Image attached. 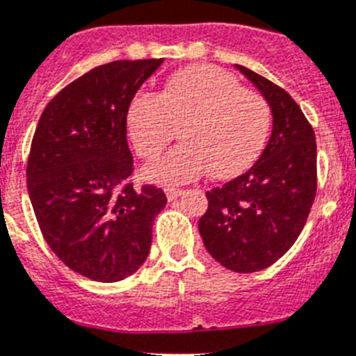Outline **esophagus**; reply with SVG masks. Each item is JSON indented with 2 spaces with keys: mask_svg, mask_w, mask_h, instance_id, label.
I'll return each mask as SVG.
<instances>
[{
  "mask_svg": "<svg viewBox=\"0 0 356 356\" xmlns=\"http://www.w3.org/2000/svg\"><path fill=\"white\" fill-rule=\"evenodd\" d=\"M165 195L169 202H175L176 198H180V196L184 195V189H178V187H167Z\"/></svg>",
  "mask_w": 356,
  "mask_h": 356,
  "instance_id": "obj_1",
  "label": "esophagus"
}]
</instances>
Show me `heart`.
Listing matches in <instances>:
<instances>
[{"label":"heart","instance_id":"heart-1","mask_svg":"<svg viewBox=\"0 0 356 356\" xmlns=\"http://www.w3.org/2000/svg\"><path fill=\"white\" fill-rule=\"evenodd\" d=\"M125 125L143 160L160 156L178 129L181 143L154 163L149 176L161 184H185L205 172L224 180L249 169L269 140L273 113L262 94L242 89L227 70L193 65L169 76L158 94H134Z\"/></svg>","mask_w":356,"mask_h":356}]
</instances>
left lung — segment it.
<instances>
[{
  "instance_id": "obj_1",
  "label": "left lung",
  "mask_w": 356,
  "mask_h": 356,
  "mask_svg": "<svg viewBox=\"0 0 356 356\" xmlns=\"http://www.w3.org/2000/svg\"><path fill=\"white\" fill-rule=\"evenodd\" d=\"M271 107L273 132L248 172L207 191L198 229L211 257L234 273L273 266L300 236L316 195L315 131L295 99L264 76L236 65Z\"/></svg>"
}]
</instances>
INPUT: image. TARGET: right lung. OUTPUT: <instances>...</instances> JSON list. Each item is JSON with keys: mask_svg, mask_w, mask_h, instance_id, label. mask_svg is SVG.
<instances>
[{"mask_svg": "<svg viewBox=\"0 0 356 356\" xmlns=\"http://www.w3.org/2000/svg\"><path fill=\"white\" fill-rule=\"evenodd\" d=\"M163 60H120L85 72L49 102L32 138L26 189L41 234L69 269L120 282L149 257L152 222L167 204L134 185L125 113Z\"/></svg>", "mask_w": 356, "mask_h": 356, "instance_id": "1", "label": "right lung"}]
</instances>
